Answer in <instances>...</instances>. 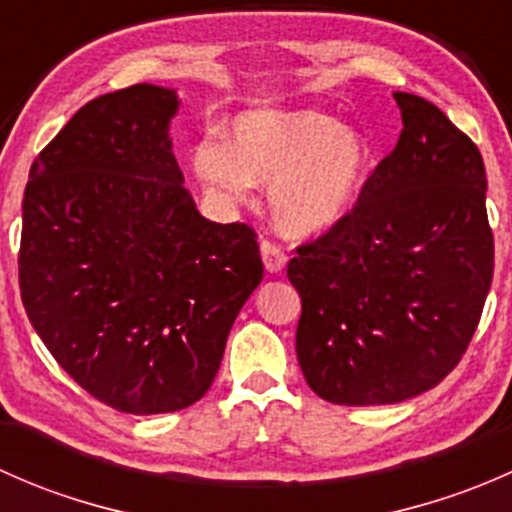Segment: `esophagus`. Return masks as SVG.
<instances>
[{
    "instance_id": "obj_1",
    "label": "esophagus",
    "mask_w": 512,
    "mask_h": 512,
    "mask_svg": "<svg viewBox=\"0 0 512 512\" xmlns=\"http://www.w3.org/2000/svg\"><path fill=\"white\" fill-rule=\"evenodd\" d=\"M260 252H262V262H265L267 272H282L287 265V255L280 245H275L272 240H262L260 242Z\"/></svg>"
}]
</instances>
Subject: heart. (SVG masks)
I'll return each instance as SVG.
<instances>
[{
  "mask_svg": "<svg viewBox=\"0 0 512 512\" xmlns=\"http://www.w3.org/2000/svg\"><path fill=\"white\" fill-rule=\"evenodd\" d=\"M371 165V148L352 126L309 108H250L232 118L230 141L205 136L193 170L215 195L245 200L270 180L272 223L289 237L332 230L352 210Z\"/></svg>",
  "mask_w": 512,
  "mask_h": 512,
  "instance_id": "b5f03b06",
  "label": "heart"
}]
</instances>
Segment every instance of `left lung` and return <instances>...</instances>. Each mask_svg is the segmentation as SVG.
<instances>
[{
  "instance_id": "left-lung-1",
  "label": "left lung",
  "mask_w": 512,
  "mask_h": 512,
  "mask_svg": "<svg viewBox=\"0 0 512 512\" xmlns=\"http://www.w3.org/2000/svg\"><path fill=\"white\" fill-rule=\"evenodd\" d=\"M399 143L342 223L297 247V359L309 389L342 406L399 404L466 354L493 282L485 165L426 98L396 91Z\"/></svg>"
}]
</instances>
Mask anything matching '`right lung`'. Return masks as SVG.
Here are the masks:
<instances>
[{
	"mask_svg": "<svg viewBox=\"0 0 512 512\" xmlns=\"http://www.w3.org/2000/svg\"><path fill=\"white\" fill-rule=\"evenodd\" d=\"M173 89L136 84L74 113L29 170L19 289L61 369L123 414L203 399L262 282L257 235L210 223L168 138Z\"/></svg>",
	"mask_w": 512,
	"mask_h": 512,
	"instance_id": "right-lung-1",
	"label": "right lung"
}]
</instances>
